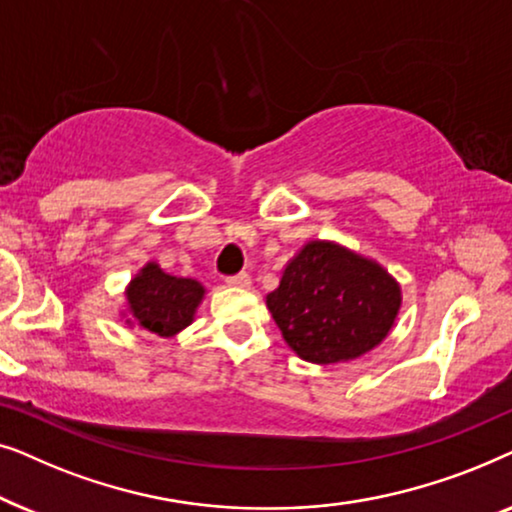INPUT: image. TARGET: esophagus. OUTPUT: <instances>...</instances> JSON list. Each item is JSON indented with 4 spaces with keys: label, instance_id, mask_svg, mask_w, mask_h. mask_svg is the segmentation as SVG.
Returning a JSON list of instances; mask_svg holds the SVG:
<instances>
[{
    "label": "esophagus",
    "instance_id": "1",
    "mask_svg": "<svg viewBox=\"0 0 512 512\" xmlns=\"http://www.w3.org/2000/svg\"><path fill=\"white\" fill-rule=\"evenodd\" d=\"M226 282L230 286H240V289H247V286L251 284V277L249 272H235V275H228Z\"/></svg>",
    "mask_w": 512,
    "mask_h": 512
}]
</instances>
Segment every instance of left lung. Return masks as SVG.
Instances as JSON below:
<instances>
[{
	"label": "left lung",
	"instance_id": "left-lung-1",
	"mask_svg": "<svg viewBox=\"0 0 512 512\" xmlns=\"http://www.w3.org/2000/svg\"><path fill=\"white\" fill-rule=\"evenodd\" d=\"M401 289L380 265L331 242H310L286 265L268 310L284 340L312 363H338L380 345Z\"/></svg>",
	"mask_w": 512,
	"mask_h": 512
}]
</instances>
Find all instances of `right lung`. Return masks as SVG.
Wrapping results in <instances>:
<instances>
[{
  "instance_id": "right-lung-1",
  "label": "right lung",
  "mask_w": 512,
  "mask_h": 512,
  "mask_svg": "<svg viewBox=\"0 0 512 512\" xmlns=\"http://www.w3.org/2000/svg\"><path fill=\"white\" fill-rule=\"evenodd\" d=\"M205 296L200 282L172 277L149 263L142 275L132 279L128 300L135 319L160 338H170L193 321L195 307Z\"/></svg>"
}]
</instances>
